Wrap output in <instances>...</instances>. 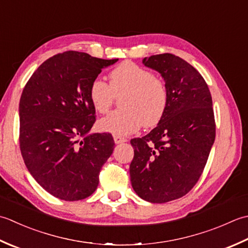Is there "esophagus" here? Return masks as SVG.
Segmentation results:
<instances>
[{"label":"esophagus","instance_id":"34e87169","mask_svg":"<svg viewBox=\"0 0 248 248\" xmlns=\"http://www.w3.org/2000/svg\"><path fill=\"white\" fill-rule=\"evenodd\" d=\"M113 139H114V142L119 144V143H123V142H126L127 141V139L122 137V136H118V135H114L113 136Z\"/></svg>","mask_w":248,"mask_h":248}]
</instances>
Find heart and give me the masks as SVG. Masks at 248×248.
Instances as JSON below:
<instances>
[{
    "mask_svg": "<svg viewBox=\"0 0 248 248\" xmlns=\"http://www.w3.org/2000/svg\"><path fill=\"white\" fill-rule=\"evenodd\" d=\"M110 85L100 79L91 83L89 95L93 108L107 113L115 96H122L121 107L99 121V128L118 136L138 130L143 124L152 127L159 123L168 106V89L163 80L149 69L131 62L120 64L110 73Z\"/></svg>",
    "mask_w": 248,
    "mask_h": 248,
    "instance_id": "heart-1",
    "label": "heart"
}]
</instances>
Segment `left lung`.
Wrapping results in <instances>:
<instances>
[{
  "instance_id": "left-lung-1",
  "label": "left lung",
  "mask_w": 248,
  "mask_h": 248,
  "mask_svg": "<svg viewBox=\"0 0 248 248\" xmlns=\"http://www.w3.org/2000/svg\"><path fill=\"white\" fill-rule=\"evenodd\" d=\"M143 64L164 78L168 106L154 129L130 140V182L140 198L165 203L185 196L203 172L215 140L213 104L205 80L183 59L163 53Z\"/></svg>"
}]
</instances>
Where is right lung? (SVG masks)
<instances>
[{"label":"right lung","mask_w":248,"mask_h":248,"mask_svg":"<svg viewBox=\"0 0 248 248\" xmlns=\"http://www.w3.org/2000/svg\"><path fill=\"white\" fill-rule=\"evenodd\" d=\"M115 62L78 51L55 54L22 91L19 143L24 164L37 183L61 200L92 195L113 152L112 135L88 133L96 121L90 85Z\"/></svg>","instance_id":"right-lung-1"}]
</instances>
